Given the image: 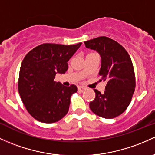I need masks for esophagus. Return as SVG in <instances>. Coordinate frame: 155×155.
<instances>
[{
  "instance_id": "obj_1",
  "label": "esophagus",
  "mask_w": 155,
  "mask_h": 155,
  "mask_svg": "<svg viewBox=\"0 0 155 155\" xmlns=\"http://www.w3.org/2000/svg\"><path fill=\"white\" fill-rule=\"evenodd\" d=\"M78 89H79V91L83 92L84 91V90H85V87H82V86H79Z\"/></svg>"
}]
</instances>
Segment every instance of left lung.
I'll return each mask as SVG.
<instances>
[{"mask_svg":"<svg viewBox=\"0 0 155 155\" xmlns=\"http://www.w3.org/2000/svg\"><path fill=\"white\" fill-rule=\"evenodd\" d=\"M84 44L99 54L100 81L107 82L103 94L94 90L96 98L90 103V108L100 117L115 118L127 110L135 91V76L130 55L122 45L107 37H97Z\"/></svg>","mask_w":155,"mask_h":155,"instance_id":"left-lung-1","label":"left lung"}]
</instances>
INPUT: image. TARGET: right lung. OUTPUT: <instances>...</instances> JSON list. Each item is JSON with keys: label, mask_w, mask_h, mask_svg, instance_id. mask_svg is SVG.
<instances>
[{"label": "right lung", "mask_w": 155, "mask_h": 155, "mask_svg": "<svg viewBox=\"0 0 155 155\" xmlns=\"http://www.w3.org/2000/svg\"><path fill=\"white\" fill-rule=\"evenodd\" d=\"M81 42L72 45L44 43L30 51L20 69L18 91L27 111L42 123H54L69 110L71 96L77 87L54 81L57 74H65L68 62Z\"/></svg>", "instance_id": "add662e5"}]
</instances>
